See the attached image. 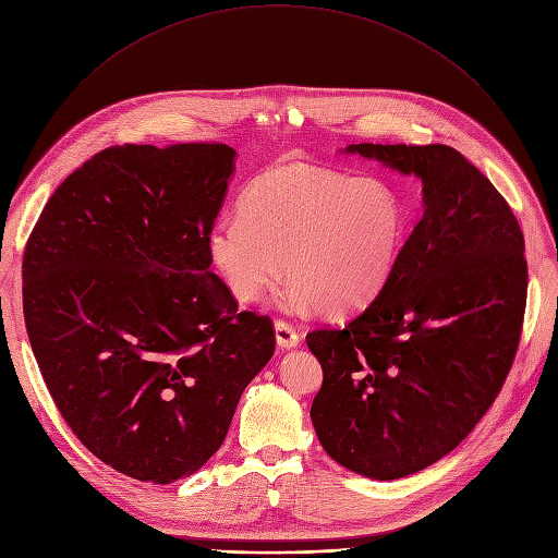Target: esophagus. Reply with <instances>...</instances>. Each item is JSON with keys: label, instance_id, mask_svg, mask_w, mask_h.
<instances>
[{"label": "esophagus", "instance_id": "34e87169", "mask_svg": "<svg viewBox=\"0 0 558 558\" xmlns=\"http://www.w3.org/2000/svg\"><path fill=\"white\" fill-rule=\"evenodd\" d=\"M276 344L280 349H293V347L300 344V336L291 325H287L282 320H276Z\"/></svg>", "mask_w": 558, "mask_h": 558}]
</instances>
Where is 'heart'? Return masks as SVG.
<instances>
[{
	"instance_id": "obj_1",
	"label": "heart",
	"mask_w": 558,
	"mask_h": 558,
	"mask_svg": "<svg viewBox=\"0 0 558 558\" xmlns=\"http://www.w3.org/2000/svg\"><path fill=\"white\" fill-rule=\"evenodd\" d=\"M404 229L408 214L387 182L287 162L244 186L238 218L211 227L207 256L244 305L284 271L289 310L342 316L383 289Z\"/></svg>"
}]
</instances>
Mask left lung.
Masks as SVG:
<instances>
[{
    "label": "left lung",
    "mask_w": 558,
    "mask_h": 558,
    "mask_svg": "<svg viewBox=\"0 0 558 558\" xmlns=\"http://www.w3.org/2000/svg\"><path fill=\"white\" fill-rule=\"evenodd\" d=\"M423 182V218L369 305L316 329L320 445L374 481L416 474L476 427L514 363L527 298L521 227L494 184L445 144H349Z\"/></svg>",
    "instance_id": "8db88e82"
}]
</instances>
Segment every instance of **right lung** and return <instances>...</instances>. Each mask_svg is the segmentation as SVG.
I'll list each match as a JSON object with an SVG mask.
<instances>
[{
  "mask_svg": "<svg viewBox=\"0 0 558 558\" xmlns=\"http://www.w3.org/2000/svg\"><path fill=\"white\" fill-rule=\"evenodd\" d=\"M233 167L216 142L105 148L26 242L24 320L44 383L82 445L137 481L205 465L274 356L271 320L238 312L209 271Z\"/></svg>",
  "mask_w": 558,
  "mask_h": 558,
  "instance_id": "obj_1",
  "label": "right lung"
}]
</instances>
